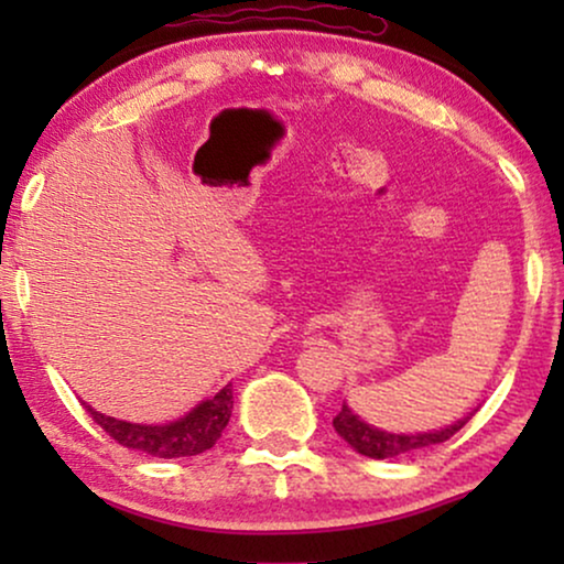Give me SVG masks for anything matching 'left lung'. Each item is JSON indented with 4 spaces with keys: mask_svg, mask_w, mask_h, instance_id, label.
I'll use <instances>...</instances> for the list:
<instances>
[{
    "mask_svg": "<svg viewBox=\"0 0 564 564\" xmlns=\"http://www.w3.org/2000/svg\"><path fill=\"white\" fill-rule=\"evenodd\" d=\"M465 423L467 419H462L442 431H429V434H388V431L369 426V423L361 421L359 415H354L351 408L344 403L341 411H338V415L334 419V429L338 431V436H341L344 442H349L354 449L365 454V457L390 459V457H398V454L423 449V446L442 444L446 438L457 434Z\"/></svg>",
    "mask_w": 564,
    "mask_h": 564,
    "instance_id": "1",
    "label": "left lung"
}]
</instances>
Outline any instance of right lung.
<instances>
[{
    "label": "right lung",
    "instance_id": "obj_1",
    "mask_svg": "<svg viewBox=\"0 0 564 564\" xmlns=\"http://www.w3.org/2000/svg\"><path fill=\"white\" fill-rule=\"evenodd\" d=\"M84 408H87L91 421L105 429V434H110L115 442L128 446V449L145 452L161 459L195 457V454L210 449L220 438L223 429L228 426L230 411H234V384H226L218 395L203 400L184 419L164 423V426L118 421L112 415H102L87 403H84Z\"/></svg>",
    "mask_w": 564,
    "mask_h": 564
}]
</instances>
